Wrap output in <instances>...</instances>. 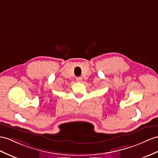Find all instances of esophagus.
Segmentation results:
<instances>
[{
    "label": "esophagus",
    "instance_id": "34e87169",
    "mask_svg": "<svg viewBox=\"0 0 158 158\" xmlns=\"http://www.w3.org/2000/svg\"><path fill=\"white\" fill-rule=\"evenodd\" d=\"M82 80V77H77L76 78V81L78 82H80Z\"/></svg>",
    "mask_w": 158,
    "mask_h": 158
}]
</instances>
